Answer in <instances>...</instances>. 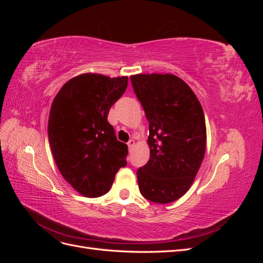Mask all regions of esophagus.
<instances>
[{"instance_id": "1", "label": "esophagus", "mask_w": 263, "mask_h": 263, "mask_svg": "<svg viewBox=\"0 0 263 263\" xmlns=\"http://www.w3.org/2000/svg\"><path fill=\"white\" fill-rule=\"evenodd\" d=\"M127 145H128L129 150H132L134 148V146H135V140L134 139H129V141L127 142Z\"/></svg>"}]
</instances>
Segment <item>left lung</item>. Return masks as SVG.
Returning <instances> with one entry per match:
<instances>
[{
	"label": "left lung",
	"mask_w": 263,
	"mask_h": 263,
	"mask_svg": "<svg viewBox=\"0 0 263 263\" xmlns=\"http://www.w3.org/2000/svg\"><path fill=\"white\" fill-rule=\"evenodd\" d=\"M130 81L149 122L150 158L137 171L140 193L155 203L174 202L192 185L205 155L202 105L171 73L135 74Z\"/></svg>",
	"instance_id": "1"
}]
</instances>
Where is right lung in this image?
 Segmentation results:
<instances>
[{
  "label": "right lung",
  "instance_id": "obj_1",
  "mask_svg": "<svg viewBox=\"0 0 263 263\" xmlns=\"http://www.w3.org/2000/svg\"><path fill=\"white\" fill-rule=\"evenodd\" d=\"M127 83V77L84 73L70 79L53 99L48 121L52 156L62 177L83 196L107 193L127 164L128 147L107 121Z\"/></svg>",
  "mask_w": 263,
  "mask_h": 263
}]
</instances>
